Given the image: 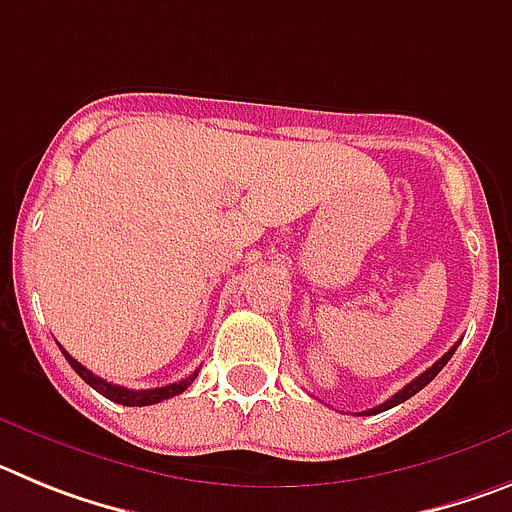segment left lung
Wrapping results in <instances>:
<instances>
[{"instance_id": "left-lung-1", "label": "left lung", "mask_w": 512, "mask_h": 512, "mask_svg": "<svg viewBox=\"0 0 512 512\" xmlns=\"http://www.w3.org/2000/svg\"><path fill=\"white\" fill-rule=\"evenodd\" d=\"M454 351H456V346H454V348H449V351H446V354H443L441 359H438L436 364L431 366V369H425V372L420 374V377H415L413 382H410V384H405V387H402V390L397 392V395H392L390 400H387V402H382V405H377V408H372V410H364V413H361V415H377V413H382V410H390V408H395V405H400V402L410 400V397H413L415 392H420V390H423L425 384H428V382H433V377H436V374L441 372L443 366L449 364V359H451V356H454Z\"/></svg>"}]
</instances>
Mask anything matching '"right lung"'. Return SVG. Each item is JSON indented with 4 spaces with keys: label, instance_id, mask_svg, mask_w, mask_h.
Here are the masks:
<instances>
[{
    "label": "right lung",
    "instance_id": "add662e5",
    "mask_svg": "<svg viewBox=\"0 0 512 512\" xmlns=\"http://www.w3.org/2000/svg\"><path fill=\"white\" fill-rule=\"evenodd\" d=\"M61 351H63V348H61ZM63 356H66V361H69V364H71V369H74V372L79 374V377L84 379V382H87L89 387H94V390H97L99 395L107 397V400L120 402V405H128V408H143V405H156V402H161V400H169V397H174V395H182V392L187 390L189 384H192L194 379H197V372H200V369H197V372L189 374V377L182 379V382L166 384V387H156V390H128V387H120V384H112V382H107V379H102V377H97V374H92L87 369V366H81L79 361H76L71 354H66V351H63Z\"/></svg>",
    "mask_w": 512,
    "mask_h": 512
}]
</instances>
